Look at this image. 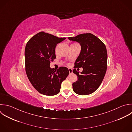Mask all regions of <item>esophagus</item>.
Instances as JSON below:
<instances>
[{"label":"esophagus","instance_id":"1","mask_svg":"<svg viewBox=\"0 0 132 132\" xmlns=\"http://www.w3.org/2000/svg\"><path fill=\"white\" fill-rule=\"evenodd\" d=\"M69 74H71L73 73V70L72 69H69Z\"/></svg>","mask_w":132,"mask_h":132}]
</instances>
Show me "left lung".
<instances>
[{"label": "left lung", "mask_w": 132, "mask_h": 132, "mask_svg": "<svg viewBox=\"0 0 132 132\" xmlns=\"http://www.w3.org/2000/svg\"><path fill=\"white\" fill-rule=\"evenodd\" d=\"M68 39L79 43L81 46L80 53L74 68L82 67L83 70L80 73L76 69L73 70L78 78L72 84L73 90L79 95L91 94L99 87L106 72V46L101 40L90 33L69 37Z\"/></svg>", "instance_id": "1"}]
</instances>
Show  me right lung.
Listing matches in <instances>:
<instances>
[{"label": "right lung", "mask_w": 132, "mask_h": 132, "mask_svg": "<svg viewBox=\"0 0 132 132\" xmlns=\"http://www.w3.org/2000/svg\"><path fill=\"white\" fill-rule=\"evenodd\" d=\"M65 38H58L40 32L27 42L25 50V68L27 77L34 87L45 95H55L60 91L62 82L68 76L67 68L57 71L50 67L56 59L55 48Z\"/></svg>", "instance_id": "add662e5"}]
</instances>
